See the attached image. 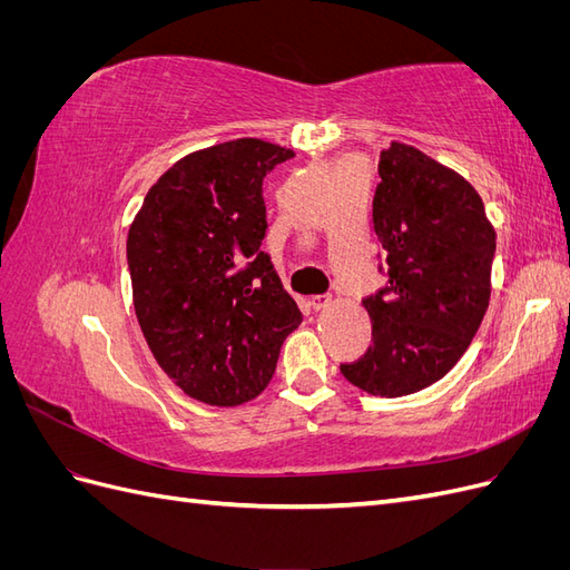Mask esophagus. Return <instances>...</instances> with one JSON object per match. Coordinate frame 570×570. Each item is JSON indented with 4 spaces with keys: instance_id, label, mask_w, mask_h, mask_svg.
I'll list each match as a JSON object with an SVG mask.
<instances>
[{
    "instance_id": "esophagus-1",
    "label": "esophagus",
    "mask_w": 570,
    "mask_h": 570,
    "mask_svg": "<svg viewBox=\"0 0 570 570\" xmlns=\"http://www.w3.org/2000/svg\"><path fill=\"white\" fill-rule=\"evenodd\" d=\"M308 304H312V308H316V312H321V308H325L327 304H331V297L314 295V297H308Z\"/></svg>"
}]
</instances>
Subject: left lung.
I'll use <instances>...</instances> for the list:
<instances>
[{
  "label": "left lung",
  "mask_w": 570,
  "mask_h": 570,
  "mask_svg": "<svg viewBox=\"0 0 570 570\" xmlns=\"http://www.w3.org/2000/svg\"><path fill=\"white\" fill-rule=\"evenodd\" d=\"M377 174L373 228L387 285L364 299L373 344L340 371L392 400L438 383L469 350L490 304L497 235L475 187L421 149L392 142Z\"/></svg>",
  "instance_id": "1"
}]
</instances>
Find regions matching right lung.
<instances>
[{
  "instance_id": "obj_1",
  "label": "right lung",
  "mask_w": 570,
  "mask_h": 570,
  "mask_svg": "<svg viewBox=\"0 0 570 570\" xmlns=\"http://www.w3.org/2000/svg\"><path fill=\"white\" fill-rule=\"evenodd\" d=\"M292 149L243 137L189 154L151 185L128 233L135 314L154 358L214 406L262 394L302 323L266 237V174Z\"/></svg>"
}]
</instances>
